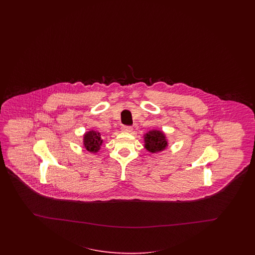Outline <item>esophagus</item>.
Returning a JSON list of instances; mask_svg holds the SVG:
<instances>
[{
    "label": "esophagus",
    "mask_w": 255,
    "mask_h": 255,
    "mask_svg": "<svg viewBox=\"0 0 255 255\" xmlns=\"http://www.w3.org/2000/svg\"><path fill=\"white\" fill-rule=\"evenodd\" d=\"M122 131H124V132H131L132 131V128H131V126H123L122 127Z\"/></svg>",
    "instance_id": "obj_1"
}]
</instances>
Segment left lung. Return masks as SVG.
<instances>
[{"label":"left lung","mask_w":255,"mask_h":255,"mask_svg":"<svg viewBox=\"0 0 255 255\" xmlns=\"http://www.w3.org/2000/svg\"><path fill=\"white\" fill-rule=\"evenodd\" d=\"M145 147L149 152H159L167 147L165 135L161 131H149L145 134Z\"/></svg>","instance_id":"1"}]
</instances>
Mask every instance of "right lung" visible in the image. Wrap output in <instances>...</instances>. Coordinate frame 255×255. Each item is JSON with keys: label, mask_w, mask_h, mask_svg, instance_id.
<instances>
[{"label": "right lung", "mask_w": 255, "mask_h": 255, "mask_svg": "<svg viewBox=\"0 0 255 255\" xmlns=\"http://www.w3.org/2000/svg\"><path fill=\"white\" fill-rule=\"evenodd\" d=\"M103 140L98 131H90L84 134V146L90 152H97L100 149Z\"/></svg>", "instance_id": "1"}]
</instances>
